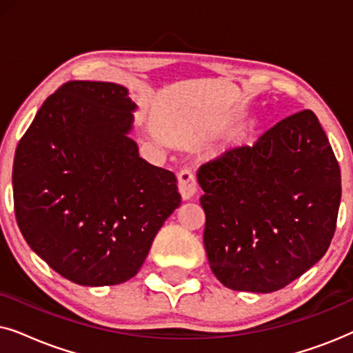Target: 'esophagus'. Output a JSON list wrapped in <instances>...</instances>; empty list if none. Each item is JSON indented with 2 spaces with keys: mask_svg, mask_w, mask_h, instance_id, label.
Wrapping results in <instances>:
<instances>
[{
  "mask_svg": "<svg viewBox=\"0 0 353 353\" xmlns=\"http://www.w3.org/2000/svg\"><path fill=\"white\" fill-rule=\"evenodd\" d=\"M178 188H180V194L183 199H191L197 191V181L194 173L190 168H181L178 173Z\"/></svg>",
  "mask_w": 353,
  "mask_h": 353,
  "instance_id": "34e87169",
  "label": "esophagus"
}]
</instances>
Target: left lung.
<instances>
[{
  "mask_svg": "<svg viewBox=\"0 0 353 353\" xmlns=\"http://www.w3.org/2000/svg\"><path fill=\"white\" fill-rule=\"evenodd\" d=\"M204 245L212 272L234 291L274 292L330 248L341 168L325 130L303 109L201 165Z\"/></svg>",
  "mask_w": 353,
  "mask_h": 353,
  "instance_id": "8db88e82",
  "label": "left lung"
}]
</instances>
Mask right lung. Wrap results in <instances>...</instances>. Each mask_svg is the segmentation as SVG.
<instances>
[{
  "mask_svg": "<svg viewBox=\"0 0 353 353\" xmlns=\"http://www.w3.org/2000/svg\"><path fill=\"white\" fill-rule=\"evenodd\" d=\"M134 108L120 85L67 81L17 144L19 228L54 272L77 284L133 278L181 204L175 173L143 161L127 137Z\"/></svg>",
  "mask_w": 353,
  "mask_h": 353,
  "instance_id": "right-lung-1",
  "label": "right lung"
}]
</instances>
